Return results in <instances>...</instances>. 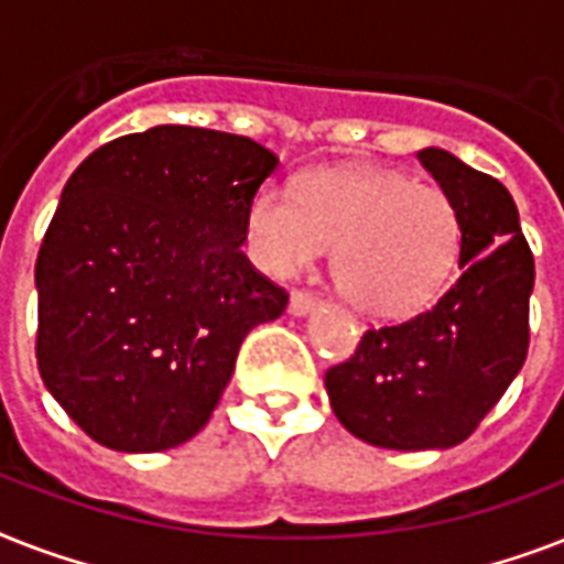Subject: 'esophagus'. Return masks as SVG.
<instances>
[{
  "instance_id": "34e87169",
  "label": "esophagus",
  "mask_w": 564,
  "mask_h": 564,
  "mask_svg": "<svg viewBox=\"0 0 564 564\" xmlns=\"http://www.w3.org/2000/svg\"><path fill=\"white\" fill-rule=\"evenodd\" d=\"M318 299L310 290H292L290 295V313L292 316H307L310 310L316 307Z\"/></svg>"
}]
</instances>
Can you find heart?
<instances>
[{"mask_svg":"<svg viewBox=\"0 0 564 564\" xmlns=\"http://www.w3.org/2000/svg\"><path fill=\"white\" fill-rule=\"evenodd\" d=\"M334 246L336 290L377 318L436 299L463 251V219L438 187L386 170H318L295 193L265 189L248 210V248L269 274H292Z\"/></svg>","mask_w":564,"mask_h":564,"instance_id":"obj_1","label":"heart"}]
</instances>
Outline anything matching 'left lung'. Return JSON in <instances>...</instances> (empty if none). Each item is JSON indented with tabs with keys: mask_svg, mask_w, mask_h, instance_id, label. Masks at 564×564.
<instances>
[{
	"mask_svg": "<svg viewBox=\"0 0 564 564\" xmlns=\"http://www.w3.org/2000/svg\"><path fill=\"white\" fill-rule=\"evenodd\" d=\"M419 161L463 219L459 278L410 318L369 327L357 351L325 371L336 419L392 451L465 442L530 348L535 263L512 195L445 149H424Z\"/></svg>",
	"mask_w": 564,
	"mask_h": 564,
	"instance_id": "8db88e82",
	"label": "left lung"
}]
</instances>
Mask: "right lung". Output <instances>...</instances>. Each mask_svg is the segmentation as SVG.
Listing matches in <instances>:
<instances>
[{"label": "right lung", "instance_id": "add662e5", "mask_svg": "<svg viewBox=\"0 0 564 564\" xmlns=\"http://www.w3.org/2000/svg\"><path fill=\"white\" fill-rule=\"evenodd\" d=\"M278 166L254 140L158 126L99 145L66 181L40 246L37 369L78 427L128 454L207 424L242 339L290 292L242 254Z\"/></svg>", "mask_w": 564, "mask_h": 564}]
</instances>
